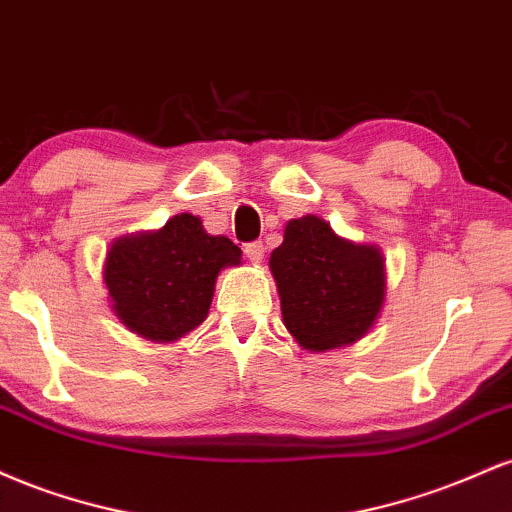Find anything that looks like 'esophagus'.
Wrapping results in <instances>:
<instances>
[{
	"mask_svg": "<svg viewBox=\"0 0 512 512\" xmlns=\"http://www.w3.org/2000/svg\"><path fill=\"white\" fill-rule=\"evenodd\" d=\"M245 257H248L250 262H262V257H264L262 240H252V243L245 245Z\"/></svg>",
	"mask_w": 512,
	"mask_h": 512,
	"instance_id": "1",
	"label": "esophagus"
}]
</instances>
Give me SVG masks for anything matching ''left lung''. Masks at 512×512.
<instances>
[{
    "label": "left lung",
    "instance_id": "left-lung-1",
    "mask_svg": "<svg viewBox=\"0 0 512 512\" xmlns=\"http://www.w3.org/2000/svg\"><path fill=\"white\" fill-rule=\"evenodd\" d=\"M269 267L286 330L303 349L356 342L383 308L385 269L378 248L339 238L317 216L289 221Z\"/></svg>",
    "mask_w": 512,
    "mask_h": 512
}]
</instances>
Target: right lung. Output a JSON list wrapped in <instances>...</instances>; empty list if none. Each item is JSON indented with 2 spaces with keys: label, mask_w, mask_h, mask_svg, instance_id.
Here are the masks:
<instances>
[{
  "label": "right lung",
  "mask_w": 512,
  "mask_h": 512,
  "mask_svg": "<svg viewBox=\"0 0 512 512\" xmlns=\"http://www.w3.org/2000/svg\"><path fill=\"white\" fill-rule=\"evenodd\" d=\"M238 262V245L209 236L197 216L180 214L161 231L117 240L103 276L115 313L129 330L173 342L204 322L216 274Z\"/></svg>",
  "instance_id": "add662e5"
}]
</instances>
